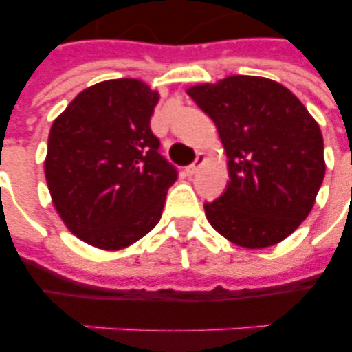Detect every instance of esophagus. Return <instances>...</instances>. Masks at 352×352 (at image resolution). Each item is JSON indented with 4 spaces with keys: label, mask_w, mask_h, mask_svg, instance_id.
<instances>
[{
    "label": "esophagus",
    "mask_w": 352,
    "mask_h": 352,
    "mask_svg": "<svg viewBox=\"0 0 352 352\" xmlns=\"http://www.w3.org/2000/svg\"><path fill=\"white\" fill-rule=\"evenodd\" d=\"M206 160H208V157H206V153H199L197 159H195V162H193L192 166H188V175H193V173H197L201 168H203L204 164H206Z\"/></svg>",
    "instance_id": "esophagus-1"
}]
</instances>
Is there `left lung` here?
Listing matches in <instances>:
<instances>
[{
    "label": "left lung",
    "instance_id": "obj_1",
    "mask_svg": "<svg viewBox=\"0 0 352 352\" xmlns=\"http://www.w3.org/2000/svg\"><path fill=\"white\" fill-rule=\"evenodd\" d=\"M186 93L214 120L228 157L226 192L204 204L210 225L243 248L287 239L325 177L318 122L292 91L263 76L234 74Z\"/></svg>",
    "mask_w": 352,
    "mask_h": 352
}]
</instances>
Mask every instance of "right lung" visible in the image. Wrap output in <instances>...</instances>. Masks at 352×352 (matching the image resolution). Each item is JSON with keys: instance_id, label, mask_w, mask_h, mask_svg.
Masks as SVG:
<instances>
[{"instance_id": "add662e5", "label": "right lung", "mask_w": 352, "mask_h": 352, "mask_svg": "<svg viewBox=\"0 0 352 352\" xmlns=\"http://www.w3.org/2000/svg\"><path fill=\"white\" fill-rule=\"evenodd\" d=\"M159 98L142 80H106L52 122L47 186L63 225L87 245L122 250L160 221L177 171L149 127Z\"/></svg>"}]
</instances>
